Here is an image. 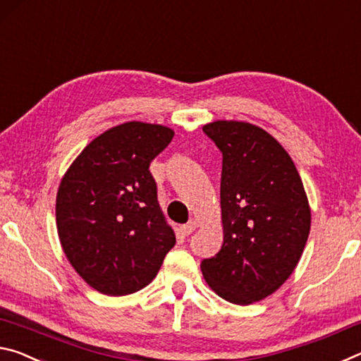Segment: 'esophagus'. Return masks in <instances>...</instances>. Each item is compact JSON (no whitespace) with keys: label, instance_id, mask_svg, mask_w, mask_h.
Wrapping results in <instances>:
<instances>
[{"label":"esophagus","instance_id":"obj_1","mask_svg":"<svg viewBox=\"0 0 361 361\" xmlns=\"http://www.w3.org/2000/svg\"><path fill=\"white\" fill-rule=\"evenodd\" d=\"M195 228H197V222L190 221V222L184 224V226H180V227H179V232H180L182 235H184V236H188V235H190V233L193 232Z\"/></svg>","mask_w":361,"mask_h":361}]
</instances>
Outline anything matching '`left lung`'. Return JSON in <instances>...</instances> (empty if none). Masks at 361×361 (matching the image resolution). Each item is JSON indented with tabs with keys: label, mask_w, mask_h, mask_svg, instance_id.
<instances>
[{
	"label": "left lung",
	"mask_w": 361,
	"mask_h": 361,
	"mask_svg": "<svg viewBox=\"0 0 361 361\" xmlns=\"http://www.w3.org/2000/svg\"><path fill=\"white\" fill-rule=\"evenodd\" d=\"M203 133L222 153L224 243L202 270L222 299L247 305L296 269L310 232L309 202L291 157L264 129L214 121Z\"/></svg>",
	"instance_id": "8db88e82"
}]
</instances>
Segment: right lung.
Wrapping results in <instances>:
<instances>
[{
  "label": "right lung",
  "mask_w": 361,
  "mask_h": 361,
  "mask_svg": "<svg viewBox=\"0 0 361 361\" xmlns=\"http://www.w3.org/2000/svg\"><path fill=\"white\" fill-rule=\"evenodd\" d=\"M173 129L131 121L94 139L63 176L56 219L63 252L87 285L126 296L155 279L176 236L150 163Z\"/></svg>",
  "instance_id": "1"
}]
</instances>
